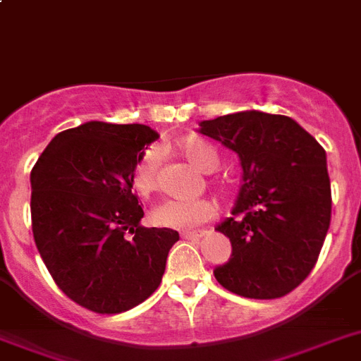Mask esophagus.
<instances>
[{"instance_id": "esophagus-1", "label": "esophagus", "mask_w": 361, "mask_h": 361, "mask_svg": "<svg viewBox=\"0 0 361 361\" xmlns=\"http://www.w3.org/2000/svg\"><path fill=\"white\" fill-rule=\"evenodd\" d=\"M181 237L187 238V240H198V238L204 237V233H195V231H183Z\"/></svg>"}]
</instances>
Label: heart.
I'll use <instances>...</instances> for the list:
<instances>
[{
  "mask_svg": "<svg viewBox=\"0 0 361 361\" xmlns=\"http://www.w3.org/2000/svg\"><path fill=\"white\" fill-rule=\"evenodd\" d=\"M176 148L198 171L214 172L220 166V154L216 152V148L198 135H187V137L180 139L176 143ZM157 176H159V156L154 148H148L139 156L132 169L130 185L135 195L141 198H148L156 192ZM214 216H216V205L211 200L200 198L192 200V202H174V200L163 202L154 209L150 218L157 227L190 231V229H198L200 226L211 222Z\"/></svg>",
  "mask_w": 361,
  "mask_h": 361,
  "instance_id": "b5f03b06",
  "label": "heart"
}]
</instances>
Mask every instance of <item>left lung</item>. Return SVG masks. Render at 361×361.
I'll use <instances>...</instances> for the list:
<instances>
[{
    "label": "left lung",
    "mask_w": 361,
    "mask_h": 361,
    "mask_svg": "<svg viewBox=\"0 0 361 361\" xmlns=\"http://www.w3.org/2000/svg\"><path fill=\"white\" fill-rule=\"evenodd\" d=\"M200 126L235 150L244 171L233 216L216 227L231 259L214 277L242 298H283L308 277L329 231L325 148L286 115L238 111Z\"/></svg>",
    "instance_id": "obj_1"
}]
</instances>
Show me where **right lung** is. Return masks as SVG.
Returning a JSON list of instances; mask_svg holds the SVG:
<instances>
[{"label":"right lung","mask_w":361,"mask_h":361,"mask_svg":"<svg viewBox=\"0 0 361 361\" xmlns=\"http://www.w3.org/2000/svg\"><path fill=\"white\" fill-rule=\"evenodd\" d=\"M157 134L145 124H80L54 135L31 171L32 235L60 290L97 314H121L157 290L180 235L139 226L130 174Z\"/></svg>","instance_id":"add662e5"}]
</instances>
